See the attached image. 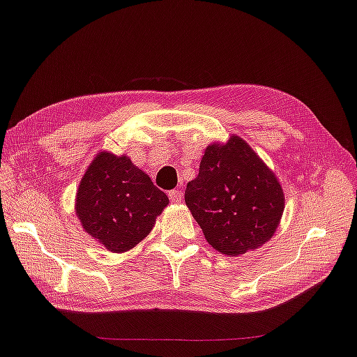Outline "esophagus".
Wrapping results in <instances>:
<instances>
[{"instance_id": "obj_1", "label": "esophagus", "mask_w": 357, "mask_h": 357, "mask_svg": "<svg viewBox=\"0 0 357 357\" xmlns=\"http://www.w3.org/2000/svg\"><path fill=\"white\" fill-rule=\"evenodd\" d=\"M169 198L172 202H181L183 201V192L178 190V188H174V190L169 192Z\"/></svg>"}]
</instances>
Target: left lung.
<instances>
[{"instance_id":"left-lung-1","label":"left lung","mask_w":357,"mask_h":357,"mask_svg":"<svg viewBox=\"0 0 357 357\" xmlns=\"http://www.w3.org/2000/svg\"><path fill=\"white\" fill-rule=\"evenodd\" d=\"M185 204L218 252L238 257L268 243L280 225L284 193L275 173L244 139L207 145Z\"/></svg>"}]
</instances>
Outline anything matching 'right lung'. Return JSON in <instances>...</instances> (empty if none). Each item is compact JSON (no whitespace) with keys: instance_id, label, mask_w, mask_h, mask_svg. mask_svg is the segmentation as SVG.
<instances>
[{"instance_id":"right-lung-1","label":"right lung","mask_w":357,"mask_h":357,"mask_svg":"<svg viewBox=\"0 0 357 357\" xmlns=\"http://www.w3.org/2000/svg\"><path fill=\"white\" fill-rule=\"evenodd\" d=\"M167 204V195L128 156L103 150L77 188L75 213L91 238L123 254L151 232Z\"/></svg>"}]
</instances>
